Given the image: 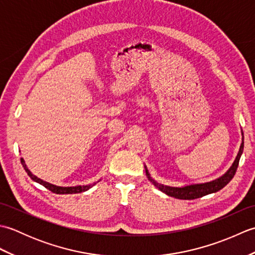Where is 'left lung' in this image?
Returning <instances> with one entry per match:
<instances>
[{
  "instance_id": "obj_1",
  "label": "left lung",
  "mask_w": 255,
  "mask_h": 255,
  "mask_svg": "<svg viewBox=\"0 0 255 255\" xmlns=\"http://www.w3.org/2000/svg\"><path fill=\"white\" fill-rule=\"evenodd\" d=\"M243 143L245 142H243V140H242L239 153H238L234 164L231 165L230 169L227 171L223 176L217 178V180H215V181L202 183V184H193V185H187L184 187H171V186L162 185V184L156 183L153 178L150 176L147 167H145V173H147L149 181L152 182L154 186H156L161 192L165 193L166 195H169V196H171V197L178 198V199H195V198L203 197V196H205V195L220 191L221 188H224L227 184H228L232 180V177H234L236 174L238 165H239V160H240L241 154L243 152Z\"/></svg>"
}]
</instances>
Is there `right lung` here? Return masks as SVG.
Listing matches in <instances>:
<instances>
[{"label": "right lung", "instance_id": "right-lung-1", "mask_svg": "<svg viewBox=\"0 0 255 255\" xmlns=\"http://www.w3.org/2000/svg\"><path fill=\"white\" fill-rule=\"evenodd\" d=\"M20 162H21V164H23L25 171L27 172V174L30 176V178H31L32 181H35L37 183L41 184L42 186H45L47 189H49V191H51L52 193H56V194H77V193H82V192L88 191V189H90L92 186H94L95 184H96V183H94V184H90V185H82V186L79 185V186H70V187H62V186L52 185V184L42 181V180H40V178H38L37 176H35L34 174H32V173L28 169H27V166L25 164V161H24L23 158L20 159Z\"/></svg>", "mask_w": 255, "mask_h": 255}]
</instances>
